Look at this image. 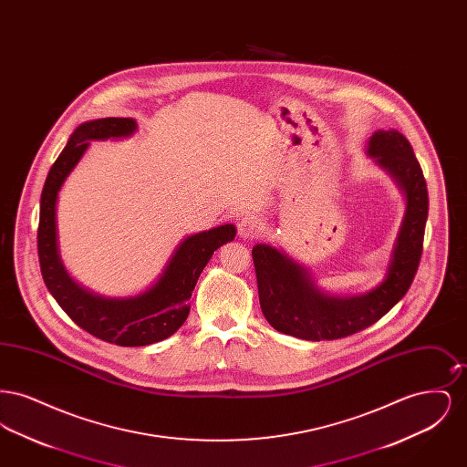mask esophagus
I'll return each mask as SVG.
<instances>
[{
  "instance_id": "1",
  "label": "esophagus",
  "mask_w": 467,
  "mask_h": 467,
  "mask_svg": "<svg viewBox=\"0 0 467 467\" xmlns=\"http://www.w3.org/2000/svg\"><path fill=\"white\" fill-rule=\"evenodd\" d=\"M263 229V223L261 219L254 213H248L244 215V219L238 223V234L244 238V240H252L255 238Z\"/></svg>"
}]
</instances>
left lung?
<instances>
[{"label": "left lung", "mask_w": 467, "mask_h": 467, "mask_svg": "<svg viewBox=\"0 0 467 467\" xmlns=\"http://www.w3.org/2000/svg\"><path fill=\"white\" fill-rule=\"evenodd\" d=\"M368 154L387 170L406 194V213L385 280L360 296L337 297L317 289L308 271L284 252L252 248L261 310L280 333L320 341L358 333L392 310L410 289L420 265L429 212L427 183L410 141L396 130L371 136Z\"/></svg>", "instance_id": "obj_1"}]
</instances>
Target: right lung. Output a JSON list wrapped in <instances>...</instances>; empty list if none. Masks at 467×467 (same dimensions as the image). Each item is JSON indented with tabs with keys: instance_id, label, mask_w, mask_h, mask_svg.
<instances>
[{
	"instance_id": "obj_1",
	"label": "right lung",
	"mask_w": 467,
	"mask_h": 467,
	"mask_svg": "<svg viewBox=\"0 0 467 467\" xmlns=\"http://www.w3.org/2000/svg\"><path fill=\"white\" fill-rule=\"evenodd\" d=\"M134 131L133 119L120 117L98 119L78 126L47 175L38 223V257L47 289L78 327L119 347H145L177 333L189 317V299L201 271L219 246L236 236L233 223L187 236L178 244L156 285L134 297H101L69 278L57 252V192L88 150L90 140L122 138Z\"/></svg>"
}]
</instances>
